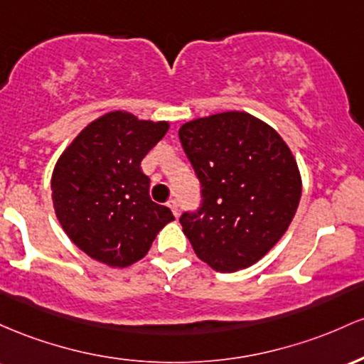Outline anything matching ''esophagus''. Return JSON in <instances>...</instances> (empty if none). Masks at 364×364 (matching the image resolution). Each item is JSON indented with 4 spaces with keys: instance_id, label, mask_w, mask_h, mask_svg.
Returning <instances> with one entry per match:
<instances>
[{
    "instance_id": "1",
    "label": "esophagus",
    "mask_w": 364,
    "mask_h": 364,
    "mask_svg": "<svg viewBox=\"0 0 364 364\" xmlns=\"http://www.w3.org/2000/svg\"><path fill=\"white\" fill-rule=\"evenodd\" d=\"M166 206L170 208L171 213H173L175 216H178V201H177V199H170V201L166 203Z\"/></svg>"
}]
</instances>
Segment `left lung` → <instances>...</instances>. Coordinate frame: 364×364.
Instances as JSON below:
<instances>
[{
	"mask_svg": "<svg viewBox=\"0 0 364 364\" xmlns=\"http://www.w3.org/2000/svg\"><path fill=\"white\" fill-rule=\"evenodd\" d=\"M201 182V208L181 216L199 259L216 272L255 264L299 206L301 173L275 129L246 112L196 118L178 130Z\"/></svg>",
	"mask_w": 364,
	"mask_h": 364,
	"instance_id": "left-lung-1",
	"label": "left lung"
}]
</instances>
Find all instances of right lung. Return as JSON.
Instances as JSON below:
<instances>
[{"label":"right lung","instance_id":"add662e5","mask_svg":"<svg viewBox=\"0 0 364 364\" xmlns=\"http://www.w3.org/2000/svg\"><path fill=\"white\" fill-rule=\"evenodd\" d=\"M168 122L139 120L129 112L96 118L56 161L51 198L65 234L100 263L125 268L148 255L173 218L151 201L141 161L168 130Z\"/></svg>","mask_w":364,"mask_h":364}]
</instances>
